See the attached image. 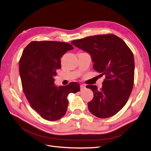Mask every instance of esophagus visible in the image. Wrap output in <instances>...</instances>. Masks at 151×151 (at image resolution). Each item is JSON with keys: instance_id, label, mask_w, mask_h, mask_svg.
<instances>
[{"instance_id": "obj_1", "label": "esophagus", "mask_w": 151, "mask_h": 151, "mask_svg": "<svg viewBox=\"0 0 151 151\" xmlns=\"http://www.w3.org/2000/svg\"><path fill=\"white\" fill-rule=\"evenodd\" d=\"M80 89H81V91L85 90L86 89V86L85 85H80Z\"/></svg>"}]
</instances>
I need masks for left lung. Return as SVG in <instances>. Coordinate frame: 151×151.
Segmentation results:
<instances>
[{
  "mask_svg": "<svg viewBox=\"0 0 151 151\" xmlns=\"http://www.w3.org/2000/svg\"><path fill=\"white\" fill-rule=\"evenodd\" d=\"M91 56L94 70L105 75L100 90L87 85L94 96L88 107L99 118L113 116L124 106L132 92L134 78V59L130 48L113 34L88 37L71 43Z\"/></svg>",
  "mask_w": 151,
  "mask_h": 151,
  "instance_id": "1",
  "label": "left lung"
}]
</instances>
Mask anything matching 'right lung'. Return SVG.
<instances>
[{
	"label": "right lung",
	"instance_id": "1",
	"mask_svg": "<svg viewBox=\"0 0 151 151\" xmlns=\"http://www.w3.org/2000/svg\"><path fill=\"white\" fill-rule=\"evenodd\" d=\"M74 48L70 44L53 41H33L24 49L19 61L22 88L31 107L42 118L57 121L66 114L70 93L80 91L79 83L57 86L54 83L60 58Z\"/></svg>",
	"mask_w": 151,
	"mask_h": 151
}]
</instances>
